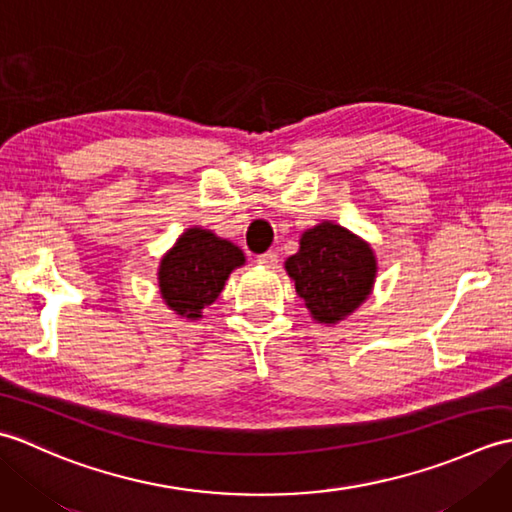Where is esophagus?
<instances>
[{
    "instance_id": "34e87169",
    "label": "esophagus",
    "mask_w": 512,
    "mask_h": 512,
    "mask_svg": "<svg viewBox=\"0 0 512 512\" xmlns=\"http://www.w3.org/2000/svg\"><path fill=\"white\" fill-rule=\"evenodd\" d=\"M257 262L262 264V266H266V268H275L277 262H279V255L275 253V250H266V253H262V255L257 257Z\"/></svg>"
}]
</instances>
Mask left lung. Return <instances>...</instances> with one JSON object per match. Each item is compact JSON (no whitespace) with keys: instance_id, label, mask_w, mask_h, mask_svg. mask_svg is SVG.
<instances>
[{"instance_id":"obj_1","label":"left lung","mask_w":512,"mask_h":512,"mask_svg":"<svg viewBox=\"0 0 512 512\" xmlns=\"http://www.w3.org/2000/svg\"><path fill=\"white\" fill-rule=\"evenodd\" d=\"M299 244V253L286 262L297 295L317 321H341L361 306L374 286L372 248L332 222L310 228Z\"/></svg>"}]
</instances>
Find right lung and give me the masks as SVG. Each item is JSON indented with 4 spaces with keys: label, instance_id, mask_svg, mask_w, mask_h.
I'll list each match as a JSON object with an SVG mask.
<instances>
[{
    "label": "right lung",
    "instance_id": "add662e5",
    "mask_svg": "<svg viewBox=\"0 0 512 512\" xmlns=\"http://www.w3.org/2000/svg\"><path fill=\"white\" fill-rule=\"evenodd\" d=\"M244 264V253L204 228H189L162 257L160 295L180 317L198 319L202 308L220 297L231 270Z\"/></svg>",
    "mask_w": 512,
    "mask_h": 512
}]
</instances>
